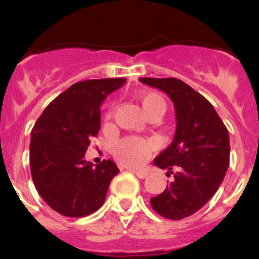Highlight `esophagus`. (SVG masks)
I'll list each match as a JSON object with an SVG mask.
<instances>
[{"label": "esophagus", "instance_id": "34e87169", "mask_svg": "<svg viewBox=\"0 0 259 259\" xmlns=\"http://www.w3.org/2000/svg\"><path fill=\"white\" fill-rule=\"evenodd\" d=\"M133 172H134L138 178H141V179H146L147 176H148V174H147L146 171H142V170H133Z\"/></svg>", "mask_w": 259, "mask_h": 259}]
</instances>
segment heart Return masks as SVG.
<instances>
[{
    "label": "heart",
    "mask_w": 259,
    "mask_h": 259,
    "mask_svg": "<svg viewBox=\"0 0 259 259\" xmlns=\"http://www.w3.org/2000/svg\"><path fill=\"white\" fill-rule=\"evenodd\" d=\"M141 102L146 113L151 112L157 106H165L162 97L156 93H144L141 96ZM111 112L107 117H110ZM153 153L151 142L137 137H127L118 141L113 147V156L122 165L137 167L146 163Z\"/></svg>",
    "instance_id": "1"
}]
</instances>
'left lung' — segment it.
Masks as SVG:
<instances>
[{"label": "left lung", "mask_w": 259, "mask_h": 259, "mask_svg": "<svg viewBox=\"0 0 259 259\" xmlns=\"http://www.w3.org/2000/svg\"><path fill=\"white\" fill-rule=\"evenodd\" d=\"M171 98L176 132L167 148L154 158L159 168H178L165 192L151 198L152 208L170 220L199 211L217 192L230 162L229 132L208 101L175 78H141Z\"/></svg>", "instance_id": "obj_1"}]
</instances>
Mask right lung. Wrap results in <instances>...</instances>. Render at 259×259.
Segmentation results:
<instances>
[{
  "instance_id": "add662e5",
  "label": "right lung",
  "mask_w": 259,
  "mask_h": 259,
  "mask_svg": "<svg viewBox=\"0 0 259 259\" xmlns=\"http://www.w3.org/2000/svg\"><path fill=\"white\" fill-rule=\"evenodd\" d=\"M125 78L92 79L72 84L46 107L30 135V172L35 189L52 209L84 217L106 199L117 166L111 159H84L92 137L101 129V105Z\"/></svg>"
}]
</instances>
